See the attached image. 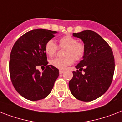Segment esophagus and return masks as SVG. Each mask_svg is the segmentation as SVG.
<instances>
[{
    "label": "esophagus",
    "mask_w": 122,
    "mask_h": 122,
    "mask_svg": "<svg viewBox=\"0 0 122 122\" xmlns=\"http://www.w3.org/2000/svg\"><path fill=\"white\" fill-rule=\"evenodd\" d=\"M64 73V71L63 70H59V74H63V73Z\"/></svg>",
    "instance_id": "34e87169"
}]
</instances>
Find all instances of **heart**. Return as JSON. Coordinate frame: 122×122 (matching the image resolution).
I'll return each instance as SVG.
<instances>
[{
	"instance_id": "1",
	"label": "heart",
	"mask_w": 122,
	"mask_h": 122,
	"mask_svg": "<svg viewBox=\"0 0 122 122\" xmlns=\"http://www.w3.org/2000/svg\"><path fill=\"white\" fill-rule=\"evenodd\" d=\"M59 47L66 48L64 54L65 58H56L51 61V65L59 70H65L67 66L73 64L74 59L75 61H80L85 55V45L81 42H78L77 39L71 36H64L60 38ZM58 49V46L52 39L47 41L45 44L44 50L49 57H53Z\"/></svg>"
}]
</instances>
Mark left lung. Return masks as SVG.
Returning a JSON list of instances; mask_svg holds the SVG:
<instances>
[{"label": "left lung", "mask_w": 122, "mask_h": 122, "mask_svg": "<svg viewBox=\"0 0 122 122\" xmlns=\"http://www.w3.org/2000/svg\"><path fill=\"white\" fill-rule=\"evenodd\" d=\"M73 35L83 41L85 52L83 59L76 66L79 70L73 72L69 87L76 99L91 102L109 88L114 74V56L110 46L97 32L86 30Z\"/></svg>", "instance_id": "1"}]
</instances>
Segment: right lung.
I'll list each match as a JSON object with an SVG mask.
<instances>
[{
	"label": "right lung",
	"instance_id": "right-lung-1",
	"mask_svg": "<svg viewBox=\"0 0 122 122\" xmlns=\"http://www.w3.org/2000/svg\"><path fill=\"white\" fill-rule=\"evenodd\" d=\"M56 33L47 29H34L20 37L13 46L9 61L12 83L17 92L29 100H39L48 96L59 76V70L47 65L44 50L46 42ZM42 65L46 69L41 73L37 66Z\"/></svg>",
	"mask_w": 122,
	"mask_h": 122
}]
</instances>
